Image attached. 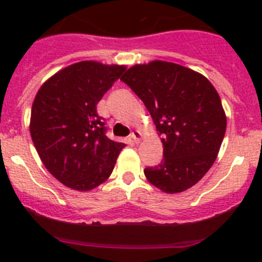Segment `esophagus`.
<instances>
[{
	"label": "esophagus",
	"mask_w": 262,
	"mask_h": 262,
	"mask_svg": "<svg viewBox=\"0 0 262 262\" xmlns=\"http://www.w3.org/2000/svg\"><path fill=\"white\" fill-rule=\"evenodd\" d=\"M130 139L133 143H139L142 139V133L139 130H133L130 134Z\"/></svg>",
	"instance_id": "34e87169"
}]
</instances>
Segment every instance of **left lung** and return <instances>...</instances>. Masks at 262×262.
Returning <instances> with one entry per match:
<instances>
[{"mask_svg": "<svg viewBox=\"0 0 262 262\" xmlns=\"http://www.w3.org/2000/svg\"><path fill=\"white\" fill-rule=\"evenodd\" d=\"M125 82L144 102L162 137L163 160L144 170L167 194L194 186L212 167L227 128L221 97L207 77L163 60L129 68Z\"/></svg>", "mask_w": 262, "mask_h": 262, "instance_id": "obj_1", "label": "left lung"}]
</instances>
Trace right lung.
Returning <instances> with one entry per match:
<instances>
[{
  "instance_id": "1",
  "label": "right lung",
  "mask_w": 262,
  "mask_h": 262,
  "mask_svg": "<svg viewBox=\"0 0 262 262\" xmlns=\"http://www.w3.org/2000/svg\"><path fill=\"white\" fill-rule=\"evenodd\" d=\"M125 66L83 60L41 84L31 107L30 134L47 170L67 187L89 191L112 175L124 143L106 137L96 105Z\"/></svg>"
}]
</instances>
